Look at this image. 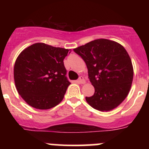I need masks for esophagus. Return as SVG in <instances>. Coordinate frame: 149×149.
I'll return each instance as SVG.
<instances>
[{
	"label": "esophagus",
	"instance_id": "1",
	"mask_svg": "<svg viewBox=\"0 0 149 149\" xmlns=\"http://www.w3.org/2000/svg\"><path fill=\"white\" fill-rule=\"evenodd\" d=\"M78 82H79V84H84L85 83V79H84L83 77H80L78 79Z\"/></svg>",
	"mask_w": 149,
	"mask_h": 149
}]
</instances>
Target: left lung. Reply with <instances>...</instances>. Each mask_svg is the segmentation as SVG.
<instances>
[{
    "label": "left lung",
    "instance_id": "left-lung-1",
    "mask_svg": "<svg viewBox=\"0 0 149 149\" xmlns=\"http://www.w3.org/2000/svg\"><path fill=\"white\" fill-rule=\"evenodd\" d=\"M73 51L86 63L88 79L94 87V95L86 97L90 106L109 111L120 104L133 79V65L125 49L116 42L99 39Z\"/></svg>",
    "mask_w": 149,
    "mask_h": 149
}]
</instances>
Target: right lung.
<instances>
[{"mask_svg":"<svg viewBox=\"0 0 149 149\" xmlns=\"http://www.w3.org/2000/svg\"><path fill=\"white\" fill-rule=\"evenodd\" d=\"M68 51L35 43L18 56L13 68L15 85L29 105L47 109L62 101L70 84L63 63Z\"/></svg>","mask_w":149,"mask_h":149,"instance_id":"obj_1","label":"right lung"}]
</instances>
